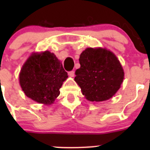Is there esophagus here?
Wrapping results in <instances>:
<instances>
[{
    "mask_svg": "<svg viewBox=\"0 0 150 150\" xmlns=\"http://www.w3.org/2000/svg\"><path fill=\"white\" fill-rule=\"evenodd\" d=\"M68 75L71 77H74V76H75V73H74V71H70V72L68 73Z\"/></svg>",
    "mask_w": 150,
    "mask_h": 150,
    "instance_id": "esophagus-1",
    "label": "esophagus"
}]
</instances>
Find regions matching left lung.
Returning a JSON list of instances; mask_svg holds the SVG:
<instances>
[{"mask_svg": "<svg viewBox=\"0 0 150 150\" xmlns=\"http://www.w3.org/2000/svg\"><path fill=\"white\" fill-rule=\"evenodd\" d=\"M80 67L74 80L86 99L104 101L114 96L125 77L123 67L116 55L102 47L86 48L79 56Z\"/></svg>", "mask_w": 150, "mask_h": 150, "instance_id": "8db88e82", "label": "left lung"}]
</instances>
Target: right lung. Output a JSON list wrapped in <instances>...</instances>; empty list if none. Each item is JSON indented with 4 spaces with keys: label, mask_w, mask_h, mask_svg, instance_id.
<instances>
[{
    "label": "right lung",
    "mask_w": 150,
    "mask_h": 150,
    "mask_svg": "<svg viewBox=\"0 0 150 150\" xmlns=\"http://www.w3.org/2000/svg\"><path fill=\"white\" fill-rule=\"evenodd\" d=\"M67 77L62 62L46 50L30 54L21 68L18 81L28 98L50 106L60 95L59 89Z\"/></svg>",
    "instance_id": "right-lung-1"
}]
</instances>
